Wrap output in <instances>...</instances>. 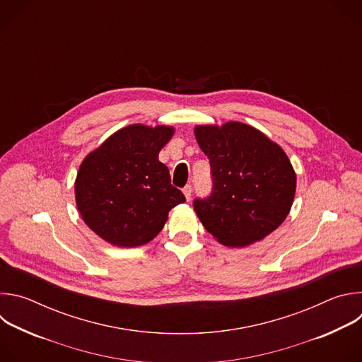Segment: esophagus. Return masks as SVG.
Wrapping results in <instances>:
<instances>
[{"label": "esophagus", "instance_id": "34e87169", "mask_svg": "<svg viewBox=\"0 0 362 362\" xmlns=\"http://www.w3.org/2000/svg\"><path fill=\"white\" fill-rule=\"evenodd\" d=\"M183 194H185V197H186L187 202L192 199V186H190V185H187V186L183 187Z\"/></svg>", "mask_w": 362, "mask_h": 362}]
</instances>
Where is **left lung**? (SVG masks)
I'll return each instance as SVG.
<instances>
[{"label":"left lung","instance_id":"obj_1","mask_svg":"<svg viewBox=\"0 0 362 362\" xmlns=\"http://www.w3.org/2000/svg\"><path fill=\"white\" fill-rule=\"evenodd\" d=\"M194 137L214 177L212 194L193 202L204 229L229 247L247 246L278 229L296 190L284 148L240 122L196 126Z\"/></svg>","mask_w":362,"mask_h":362}]
</instances>
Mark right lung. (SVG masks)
I'll return each mask as SVG.
<instances>
[{"label":"right lung","mask_w":362,"mask_h":362,"mask_svg":"<svg viewBox=\"0 0 362 362\" xmlns=\"http://www.w3.org/2000/svg\"><path fill=\"white\" fill-rule=\"evenodd\" d=\"M173 134V126L130 124L84 158L74 182L76 204L103 240L120 247L146 245L163 229L170 209L185 202L159 162Z\"/></svg>","instance_id":"obj_1"}]
</instances>
